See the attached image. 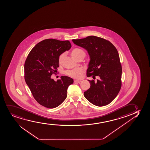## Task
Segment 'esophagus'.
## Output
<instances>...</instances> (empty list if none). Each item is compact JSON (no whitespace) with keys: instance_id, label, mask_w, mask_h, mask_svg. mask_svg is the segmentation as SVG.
Listing matches in <instances>:
<instances>
[{"instance_id":"34e87169","label":"esophagus","mask_w":150,"mask_h":150,"mask_svg":"<svg viewBox=\"0 0 150 150\" xmlns=\"http://www.w3.org/2000/svg\"><path fill=\"white\" fill-rule=\"evenodd\" d=\"M74 83H79L80 82H81V80H74Z\"/></svg>"}]
</instances>
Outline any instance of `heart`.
<instances>
[{"mask_svg": "<svg viewBox=\"0 0 150 150\" xmlns=\"http://www.w3.org/2000/svg\"><path fill=\"white\" fill-rule=\"evenodd\" d=\"M71 54L73 57L74 58H76L78 56L80 55H83L85 56V52L83 50L80 49V48H76L72 50L71 51ZM65 54H61L59 55V58H58V62L59 64H61L63 61V60L64 58ZM65 74L67 76H69L71 78H75V79H80L82 78L83 74V71L82 69L81 68H78V69H69L65 71Z\"/></svg>", "mask_w": 150, "mask_h": 150, "instance_id": "b5f03b06", "label": "heart"}]
</instances>
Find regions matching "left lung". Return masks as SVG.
<instances>
[{
    "instance_id": "left-lung-1",
    "label": "left lung",
    "mask_w": 150,
    "mask_h": 150,
    "mask_svg": "<svg viewBox=\"0 0 150 150\" xmlns=\"http://www.w3.org/2000/svg\"><path fill=\"white\" fill-rule=\"evenodd\" d=\"M77 46L85 49L90 57L87 70L90 88L84 92L88 100L96 106L110 103L116 98L122 86V65L116 47L108 40L95 36L72 40ZM98 76L99 80L94 81Z\"/></svg>"
}]
</instances>
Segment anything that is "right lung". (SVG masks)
<instances>
[{"mask_svg": "<svg viewBox=\"0 0 150 150\" xmlns=\"http://www.w3.org/2000/svg\"><path fill=\"white\" fill-rule=\"evenodd\" d=\"M71 47L68 40L46 39L33 47L25 60V82L36 101L46 108L60 105L67 98L68 86L74 83L67 76H61L57 82L51 78L59 67V55Z\"/></svg>", "mask_w": 150, "mask_h": 150, "instance_id": "right-lung-1", "label": "right lung"}]
</instances>
